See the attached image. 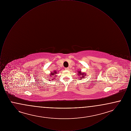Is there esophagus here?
I'll use <instances>...</instances> for the list:
<instances>
[{
  "label": "esophagus",
  "instance_id": "esophagus-1",
  "mask_svg": "<svg viewBox=\"0 0 131 131\" xmlns=\"http://www.w3.org/2000/svg\"><path fill=\"white\" fill-rule=\"evenodd\" d=\"M65 70H68L69 68H65Z\"/></svg>",
  "mask_w": 131,
  "mask_h": 131
}]
</instances>
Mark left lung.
Masks as SVG:
<instances>
[{
	"mask_svg": "<svg viewBox=\"0 0 131 131\" xmlns=\"http://www.w3.org/2000/svg\"><path fill=\"white\" fill-rule=\"evenodd\" d=\"M78 75L80 77V79L82 80V79H84L85 78V76L86 75V73H85L84 72H81V70L80 71L78 70Z\"/></svg>",
	"mask_w": 131,
	"mask_h": 131,
	"instance_id": "1",
	"label": "left lung"
}]
</instances>
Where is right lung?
<instances>
[{"label":"right lung","mask_w":131,"mask_h":131,"mask_svg":"<svg viewBox=\"0 0 131 131\" xmlns=\"http://www.w3.org/2000/svg\"><path fill=\"white\" fill-rule=\"evenodd\" d=\"M58 73V72H57V71L56 70H54L53 71H52V72H50V74L48 75V77H47L48 78H49V80H53L54 79H56V76H57V75H56ZM51 80H50V79Z\"/></svg>","instance_id":"right-lung-1"}]
</instances>
